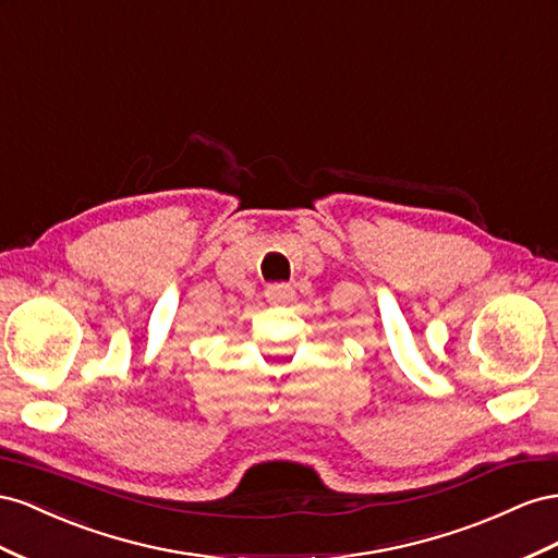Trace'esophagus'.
I'll return each instance as SVG.
<instances>
[{
  "mask_svg": "<svg viewBox=\"0 0 558 558\" xmlns=\"http://www.w3.org/2000/svg\"><path fill=\"white\" fill-rule=\"evenodd\" d=\"M264 294H266L270 306H284V304H290V301L294 299V288H292V284L276 282V284H268Z\"/></svg>",
  "mask_w": 558,
  "mask_h": 558,
  "instance_id": "obj_1",
  "label": "esophagus"
}]
</instances>
